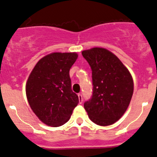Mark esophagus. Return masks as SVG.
I'll list each match as a JSON object with an SVG mask.
<instances>
[{
  "label": "esophagus",
  "mask_w": 157,
  "mask_h": 157,
  "mask_svg": "<svg viewBox=\"0 0 157 157\" xmlns=\"http://www.w3.org/2000/svg\"><path fill=\"white\" fill-rule=\"evenodd\" d=\"M78 101H79V103L82 104V101H83L82 95V94L79 93L78 95Z\"/></svg>",
  "instance_id": "1"
}]
</instances>
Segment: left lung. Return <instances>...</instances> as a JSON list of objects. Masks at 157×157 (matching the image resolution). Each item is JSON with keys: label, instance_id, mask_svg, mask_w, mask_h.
Listing matches in <instances>:
<instances>
[{"label": "left lung", "instance_id": "obj_1", "mask_svg": "<svg viewBox=\"0 0 157 157\" xmlns=\"http://www.w3.org/2000/svg\"><path fill=\"white\" fill-rule=\"evenodd\" d=\"M92 71L93 93L84 103L89 119L98 126L114 124L128 109L133 94V79L120 59L104 48L82 52Z\"/></svg>", "mask_w": 157, "mask_h": 157}]
</instances>
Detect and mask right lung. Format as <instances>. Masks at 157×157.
<instances>
[{"instance_id": "1", "label": "right lung", "mask_w": 157, "mask_h": 157, "mask_svg": "<svg viewBox=\"0 0 157 157\" xmlns=\"http://www.w3.org/2000/svg\"><path fill=\"white\" fill-rule=\"evenodd\" d=\"M76 52H52L41 58L25 86L30 107L45 125L58 127L69 120L78 97L71 90L69 70Z\"/></svg>"}]
</instances>
